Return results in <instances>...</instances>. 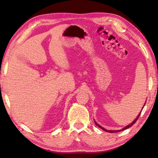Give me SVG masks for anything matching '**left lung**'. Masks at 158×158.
I'll list each match as a JSON object with an SVG mask.
<instances>
[{
    "label": "left lung",
    "mask_w": 158,
    "mask_h": 158,
    "mask_svg": "<svg viewBox=\"0 0 158 158\" xmlns=\"http://www.w3.org/2000/svg\"><path fill=\"white\" fill-rule=\"evenodd\" d=\"M141 113L139 114V116L137 117V118H135V121H134L132 123H131V124H130V125H127V126H126V127H125L124 128H123V130H105V128H103L102 127V126H100V125H98V123H95V124L96 125H97V126H98L99 127H100V128H101V129L102 130H105V131H106V132H111V133H114V132H121V131H123V130H126V129H127V128H129V127H130L131 126H132V125H134V124H135V123H136V121H137V119L139 118V116H140V114H141Z\"/></svg>",
    "instance_id": "8db88e82"
}]
</instances>
